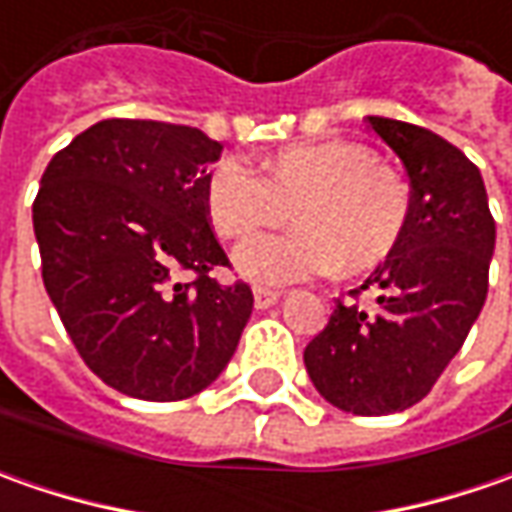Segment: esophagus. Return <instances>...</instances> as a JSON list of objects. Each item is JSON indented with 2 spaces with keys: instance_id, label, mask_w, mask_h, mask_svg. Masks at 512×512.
Here are the masks:
<instances>
[{
  "instance_id": "obj_1",
  "label": "esophagus",
  "mask_w": 512,
  "mask_h": 512,
  "mask_svg": "<svg viewBox=\"0 0 512 512\" xmlns=\"http://www.w3.org/2000/svg\"><path fill=\"white\" fill-rule=\"evenodd\" d=\"M253 302L259 310H267V307H273L279 302V290H267V287H256L253 290Z\"/></svg>"
}]
</instances>
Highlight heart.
<instances>
[{
    "mask_svg": "<svg viewBox=\"0 0 512 512\" xmlns=\"http://www.w3.org/2000/svg\"><path fill=\"white\" fill-rule=\"evenodd\" d=\"M205 207L219 236H253L236 250V270L256 285H290L342 265L364 273L382 265L410 222V185L356 139H325L279 150L265 176L239 156L219 159L205 179Z\"/></svg>",
    "mask_w": 512,
    "mask_h": 512,
    "instance_id": "1",
    "label": "heart"
}]
</instances>
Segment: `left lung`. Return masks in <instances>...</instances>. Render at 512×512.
I'll list each match as a JSON object with an SVG mask.
<instances>
[{"instance_id":"8db88e82","label":"left lung","mask_w":512,"mask_h":512,"mask_svg":"<svg viewBox=\"0 0 512 512\" xmlns=\"http://www.w3.org/2000/svg\"><path fill=\"white\" fill-rule=\"evenodd\" d=\"M402 159L410 222L402 242L350 296L376 287V313L336 302L305 347L310 382L353 416H387L422 402L462 350L487 299L496 222L482 173L433 130L367 116Z\"/></svg>"}]
</instances>
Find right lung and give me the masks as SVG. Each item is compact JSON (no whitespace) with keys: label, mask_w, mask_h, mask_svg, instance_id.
Instances as JSON below:
<instances>
[{"label":"right lung","mask_w":512,"mask_h":512,"mask_svg":"<svg viewBox=\"0 0 512 512\" xmlns=\"http://www.w3.org/2000/svg\"><path fill=\"white\" fill-rule=\"evenodd\" d=\"M219 156L199 128L105 119L42 173L33 233L45 290L85 364L133 399L205 390L250 319V287L210 276L227 265L205 207ZM179 269L197 279L176 283Z\"/></svg>","instance_id":"obj_1"}]
</instances>
